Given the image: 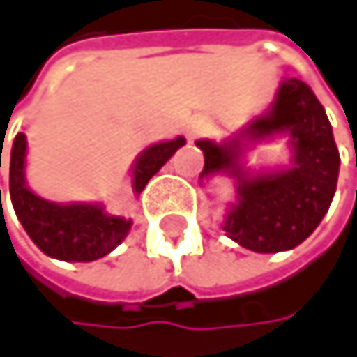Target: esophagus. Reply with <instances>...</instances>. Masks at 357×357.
<instances>
[{
    "instance_id": "34e87169",
    "label": "esophagus",
    "mask_w": 357,
    "mask_h": 357,
    "mask_svg": "<svg viewBox=\"0 0 357 357\" xmlns=\"http://www.w3.org/2000/svg\"><path fill=\"white\" fill-rule=\"evenodd\" d=\"M205 130H208V124H205L203 119H195L190 124V130H188V139H197L199 135H203Z\"/></svg>"
}]
</instances>
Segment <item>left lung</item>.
Masks as SVG:
<instances>
[{
    "mask_svg": "<svg viewBox=\"0 0 357 357\" xmlns=\"http://www.w3.org/2000/svg\"><path fill=\"white\" fill-rule=\"evenodd\" d=\"M289 134L292 167L250 176L239 158L249 140ZM205 156L201 177H236L238 201L225 218V233L255 252H280L302 244L326 216L336 192L340 156L328 115L312 89L300 79H284L266 115L225 143L197 141Z\"/></svg>",
    "mask_w": 357,
    "mask_h": 357,
    "instance_id": "left-lung-1",
    "label": "left lung"
}]
</instances>
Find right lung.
<instances>
[{
    "label": "right lung",
    "mask_w": 357,
    "mask_h": 357,
    "mask_svg": "<svg viewBox=\"0 0 357 357\" xmlns=\"http://www.w3.org/2000/svg\"><path fill=\"white\" fill-rule=\"evenodd\" d=\"M186 143L184 137L162 141L143 149L132 169V190L139 195L152 175ZM3 149V145H1ZM25 154L27 139L17 135L10 152V199L17 218L31 242L45 255L61 261H93L109 255L128 236L132 220L111 216L102 205L96 203H70L61 205L33 195L25 182ZM1 167V152H0ZM1 195V192H0Z\"/></svg>",
    "instance_id": "right-lung-1"
}]
</instances>
